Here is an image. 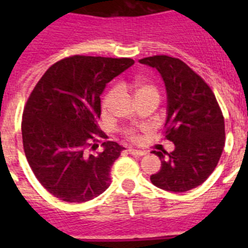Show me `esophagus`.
Instances as JSON below:
<instances>
[{"mask_svg": "<svg viewBox=\"0 0 248 248\" xmlns=\"http://www.w3.org/2000/svg\"><path fill=\"white\" fill-rule=\"evenodd\" d=\"M128 153H129V154H131V155H134V156H143V155L146 154L145 151L137 150V149H133V148H129Z\"/></svg>", "mask_w": 248, "mask_h": 248, "instance_id": "34e87169", "label": "esophagus"}]
</instances>
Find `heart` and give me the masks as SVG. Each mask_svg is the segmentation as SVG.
<instances>
[{"label": "heart", "mask_w": 248, "mask_h": 248, "mask_svg": "<svg viewBox=\"0 0 248 248\" xmlns=\"http://www.w3.org/2000/svg\"><path fill=\"white\" fill-rule=\"evenodd\" d=\"M135 92H137V97L138 95H141V94L146 93L157 94V91L154 85L149 84V83L146 82H141V80H138V82L135 83ZM115 95H117V88L113 87V88L109 89V91L104 94V97H103V108L108 109L111 105V103L114 102V99H115ZM123 135H124L128 140H131V141H137V140L139 139V135H138L137 131H135L134 129L130 128L124 129V130H123Z\"/></svg>", "instance_id": "b5f03b06"}]
</instances>
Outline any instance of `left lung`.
Here are the masks:
<instances>
[{"label":"left lung","instance_id":"8db88e82","mask_svg":"<svg viewBox=\"0 0 248 248\" xmlns=\"http://www.w3.org/2000/svg\"><path fill=\"white\" fill-rule=\"evenodd\" d=\"M139 62L156 68L165 82L164 137L175 145L171 153L153 151L161 160V169L150 180L166 191H189L212 174L222 154L225 120L220 105L209 84L181 59L153 56Z\"/></svg>","mask_w":248,"mask_h":248}]
</instances>
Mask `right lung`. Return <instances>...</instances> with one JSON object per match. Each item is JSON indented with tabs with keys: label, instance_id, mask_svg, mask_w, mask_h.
<instances>
[{
	"label": "right lung",
	"instance_id": "1",
	"mask_svg": "<svg viewBox=\"0 0 248 248\" xmlns=\"http://www.w3.org/2000/svg\"><path fill=\"white\" fill-rule=\"evenodd\" d=\"M134 64L131 58L72 56L50 65L22 115V141L37 180L67 202H85L110 185V170L123 146L98 138L100 94L105 84Z\"/></svg>",
	"mask_w": 248,
	"mask_h": 248
}]
</instances>
